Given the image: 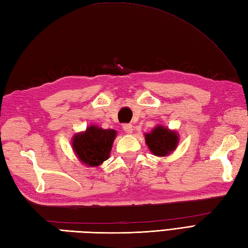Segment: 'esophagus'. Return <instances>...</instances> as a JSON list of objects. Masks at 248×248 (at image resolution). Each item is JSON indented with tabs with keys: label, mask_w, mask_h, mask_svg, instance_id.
Here are the masks:
<instances>
[{
	"label": "esophagus",
	"mask_w": 248,
	"mask_h": 248,
	"mask_svg": "<svg viewBox=\"0 0 248 248\" xmlns=\"http://www.w3.org/2000/svg\"><path fill=\"white\" fill-rule=\"evenodd\" d=\"M124 132H125V133L131 134V133L133 132V125L131 124H124Z\"/></svg>",
	"instance_id": "34e87169"
}]
</instances>
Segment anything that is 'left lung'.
Returning a JSON list of instances; mask_svg holds the SVG:
<instances>
[{
  "label": "left lung",
  "mask_w": 248,
  "mask_h": 248,
  "mask_svg": "<svg viewBox=\"0 0 248 248\" xmlns=\"http://www.w3.org/2000/svg\"><path fill=\"white\" fill-rule=\"evenodd\" d=\"M179 134L177 131L157 124L150 133H145V143L151 154L155 156H167L176 150L179 144Z\"/></svg>",
  "instance_id": "1"
}]
</instances>
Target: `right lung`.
<instances>
[{
  "instance_id": "add662e5",
  "label": "right lung",
  "mask_w": 248,
  "mask_h": 248,
  "mask_svg": "<svg viewBox=\"0 0 248 248\" xmlns=\"http://www.w3.org/2000/svg\"><path fill=\"white\" fill-rule=\"evenodd\" d=\"M113 129H102L91 124L83 132L73 135L71 146L78 159L88 167H97L109 157L116 139Z\"/></svg>"
}]
</instances>
